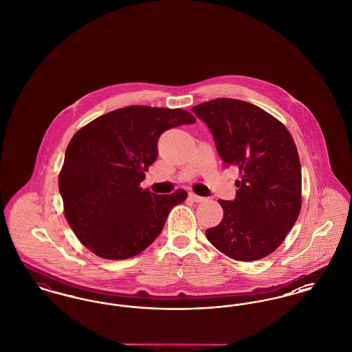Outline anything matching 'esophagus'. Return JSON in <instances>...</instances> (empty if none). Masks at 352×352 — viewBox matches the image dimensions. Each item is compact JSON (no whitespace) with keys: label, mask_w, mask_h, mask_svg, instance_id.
<instances>
[{"label":"esophagus","mask_w":352,"mask_h":352,"mask_svg":"<svg viewBox=\"0 0 352 352\" xmlns=\"http://www.w3.org/2000/svg\"><path fill=\"white\" fill-rule=\"evenodd\" d=\"M188 198L191 199L192 201H195V203H201V201H204L206 198H203V197H199V195H197L195 192H188Z\"/></svg>","instance_id":"esophagus-1"}]
</instances>
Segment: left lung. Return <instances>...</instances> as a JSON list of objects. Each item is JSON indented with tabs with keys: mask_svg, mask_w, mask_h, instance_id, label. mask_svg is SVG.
I'll use <instances>...</instances> for the list:
<instances>
[{
	"mask_svg": "<svg viewBox=\"0 0 352 352\" xmlns=\"http://www.w3.org/2000/svg\"><path fill=\"white\" fill-rule=\"evenodd\" d=\"M224 166L239 168L234 201H219L223 219L206 237L237 261L267 257L284 241L302 206L301 164L284 124L247 101L219 98L192 107Z\"/></svg>",
	"mask_w": 352,
	"mask_h": 352,
	"instance_id": "1",
	"label": "left lung"
}]
</instances>
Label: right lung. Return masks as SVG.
<instances>
[{
    "mask_svg": "<svg viewBox=\"0 0 352 352\" xmlns=\"http://www.w3.org/2000/svg\"><path fill=\"white\" fill-rule=\"evenodd\" d=\"M195 121L179 108L129 105L74 134L58 184L65 217L84 247L101 258L125 260L157 239L187 192L158 195L140 184L157 158L160 135Z\"/></svg>",
    "mask_w": 352,
    "mask_h": 352,
    "instance_id": "right-lung-1",
    "label": "right lung"
}]
</instances>
